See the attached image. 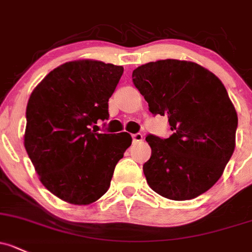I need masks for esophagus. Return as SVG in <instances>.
<instances>
[{"instance_id": "obj_1", "label": "esophagus", "mask_w": 252, "mask_h": 252, "mask_svg": "<svg viewBox=\"0 0 252 252\" xmlns=\"http://www.w3.org/2000/svg\"><path fill=\"white\" fill-rule=\"evenodd\" d=\"M142 140H144V135L137 133V134H134L133 135V142L134 144H139V142H141Z\"/></svg>"}]
</instances>
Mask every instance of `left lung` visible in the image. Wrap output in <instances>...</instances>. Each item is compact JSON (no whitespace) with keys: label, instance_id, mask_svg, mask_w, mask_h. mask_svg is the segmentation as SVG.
I'll return each instance as SVG.
<instances>
[{"label":"left lung","instance_id":"obj_1","mask_svg":"<svg viewBox=\"0 0 252 252\" xmlns=\"http://www.w3.org/2000/svg\"><path fill=\"white\" fill-rule=\"evenodd\" d=\"M133 82L153 115L168 116L173 135H148L144 164L148 186L171 200L210 189L235 148L238 116L223 83L199 63L165 59L133 71Z\"/></svg>","mask_w":252,"mask_h":252}]
</instances>
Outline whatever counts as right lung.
<instances>
[{"label": "right lung", "instance_id": "1", "mask_svg": "<svg viewBox=\"0 0 252 252\" xmlns=\"http://www.w3.org/2000/svg\"><path fill=\"white\" fill-rule=\"evenodd\" d=\"M123 66L73 60L50 71L31 93L24 146L39 181L55 197L88 205L107 192L116 165L131 145L128 133L99 134Z\"/></svg>", "mask_w": 252, "mask_h": 252}]
</instances>
